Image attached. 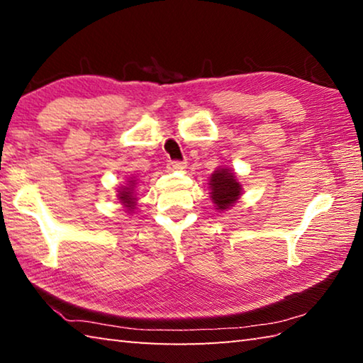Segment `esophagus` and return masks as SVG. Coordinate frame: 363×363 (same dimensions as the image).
<instances>
[{"label": "esophagus", "mask_w": 363, "mask_h": 363, "mask_svg": "<svg viewBox=\"0 0 363 363\" xmlns=\"http://www.w3.org/2000/svg\"><path fill=\"white\" fill-rule=\"evenodd\" d=\"M168 168L169 169H184L186 168V162H182V160H171L168 163Z\"/></svg>", "instance_id": "34e87169"}]
</instances>
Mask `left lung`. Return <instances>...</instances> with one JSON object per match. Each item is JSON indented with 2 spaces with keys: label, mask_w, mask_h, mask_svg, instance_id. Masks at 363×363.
I'll list each match as a JSON object with an SVG mask.
<instances>
[{
  "label": "left lung",
  "mask_w": 363,
  "mask_h": 363,
  "mask_svg": "<svg viewBox=\"0 0 363 363\" xmlns=\"http://www.w3.org/2000/svg\"><path fill=\"white\" fill-rule=\"evenodd\" d=\"M211 187V199L216 203V210H227V208L235 203L238 195L242 192L240 184L237 182L235 174L220 168L214 171L210 181Z\"/></svg>",
  "instance_id": "left-lung-1"
}]
</instances>
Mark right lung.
<instances>
[{
	"label": "right lung",
	"instance_id": "right-lung-1",
	"mask_svg": "<svg viewBox=\"0 0 363 363\" xmlns=\"http://www.w3.org/2000/svg\"><path fill=\"white\" fill-rule=\"evenodd\" d=\"M130 184L131 186H128V187H123L121 190H118V199L121 200V203L125 205L126 208H128V211H131V210H134V196H133V181H130Z\"/></svg>",
	"mask_w": 363,
	"mask_h": 363
}]
</instances>
